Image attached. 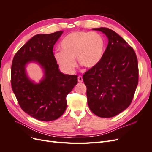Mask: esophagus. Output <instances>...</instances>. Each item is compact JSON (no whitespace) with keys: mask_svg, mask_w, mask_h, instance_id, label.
Listing matches in <instances>:
<instances>
[{"mask_svg":"<svg viewBox=\"0 0 152 152\" xmlns=\"http://www.w3.org/2000/svg\"><path fill=\"white\" fill-rule=\"evenodd\" d=\"M78 82H79V83H82V82H83V78H82V76L78 77Z\"/></svg>","mask_w":152,"mask_h":152,"instance_id":"1","label":"esophagus"}]
</instances>
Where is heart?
Here are the masks:
<instances>
[{
  "instance_id": "1",
  "label": "heart",
  "mask_w": 152,
  "mask_h": 152,
  "mask_svg": "<svg viewBox=\"0 0 152 152\" xmlns=\"http://www.w3.org/2000/svg\"><path fill=\"white\" fill-rule=\"evenodd\" d=\"M60 48L54 53V58L64 71L72 73L76 66L75 58L79 65L86 68L97 65L103 56L104 40L97 32L77 31L63 39Z\"/></svg>"
}]
</instances>
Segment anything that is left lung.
<instances>
[{"label": "left lung", "mask_w": 152, "mask_h": 152, "mask_svg": "<svg viewBox=\"0 0 152 152\" xmlns=\"http://www.w3.org/2000/svg\"><path fill=\"white\" fill-rule=\"evenodd\" d=\"M102 31L108 40L102 60L83 75L91 112L102 118L117 115L130 105L138 84L136 53L122 37L108 28Z\"/></svg>", "instance_id": "left-lung-1"}]
</instances>
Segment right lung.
<instances>
[{
  "mask_svg": "<svg viewBox=\"0 0 152 152\" xmlns=\"http://www.w3.org/2000/svg\"><path fill=\"white\" fill-rule=\"evenodd\" d=\"M63 31L37 34L16 53L11 66V86L22 110L39 121L60 117L66 108V96L77 84V75L64 74L54 58V45ZM39 64L44 76L39 83L29 79L26 66Z\"/></svg>",
  "mask_w": 152,
  "mask_h": 152,
  "instance_id": "obj_1",
  "label": "right lung"
}]
</instances>
